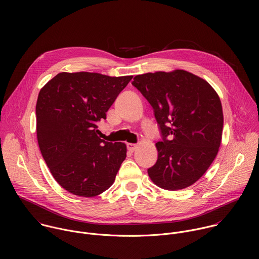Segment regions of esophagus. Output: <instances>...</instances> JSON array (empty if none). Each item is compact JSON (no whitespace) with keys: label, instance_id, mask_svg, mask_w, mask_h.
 <instances>
[{"label":"esophagus","instance_id":"1","mask_svg":"<svg viewBox=\"0 0 259 259\" xmlns=\"http://www.w3.org/2000/svg\"><path fill=\"white\" fill-rule=\"evenodd\" d=\"M137 145L134 144V143H127V149L129 152H134L136 150Z\"/></svg>","mask_w":259,"mask_h":259}]
</instances>
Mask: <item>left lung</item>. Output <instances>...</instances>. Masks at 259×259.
<instances>
[{"instance_id": "1", "label": "left lung", "mask_w": 259, "mask_h": 259, "mask_svg": "<svg viewBox=\"0 0 259 259\" xmlns=\"http://www.w3.org/2000/svg\"><path fill=\"white\" fill-rule=\"evenodd\" d=\"M132 85L153 106L162 141L158 160L147 170L161 189L178 191L199 180L214 161L221 142L224 114L216 91L183 69L147 72Z\"/></svg>"}]
</instances>
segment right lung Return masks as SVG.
I'll return each mask as SVG.
<instances>
[{
	"label": "right lung",
	"instance_id": "1",
	"mask_svg": "<svg viewBox=\"0 0 259 259\" xmlns=\"http://www.w3.org/2000/svg\"><path fill=\"white\" fill-rule=\"evenodd\" d=\"M132 78L60 72L41 89L35 105L39 147L54 179L70 194L92 198L114 183L127 146L101 139L97 123Z\"/></svg>",
	"mask_w": 259,
	"mask_h": 259
}]
</instances>
